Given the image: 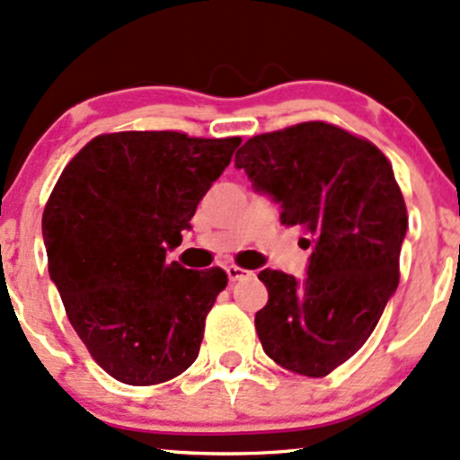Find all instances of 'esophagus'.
Instances as JSON below:
<instances>
[{
  "label": "esophagus",
  "mask_w": 460,
  "mask_h": 460,
  "mask_svg": "<svg viewBox=\"0 0 460 460\" xmlns=\"http://www.w3.org/2000/svg\"><path fill=\"white\" fill-rule=\"evenodd\" d=\"M225 270H226V277H229L231 283L242 281V279L248 277V270H242V268H237V266H226Z\"/></svg>",
  "instance_id": "obj_1"
}]
</instances>
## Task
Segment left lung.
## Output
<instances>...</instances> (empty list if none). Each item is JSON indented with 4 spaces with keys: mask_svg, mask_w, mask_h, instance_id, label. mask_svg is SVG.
Masks as SVG:
<instances>
[{
    "mask_svg": "<svg viewBox=\"0 0 460 460\" xmlns=\"http://www.w3.org/2000/svg\"><path fill=\"white\" fill-rule=\"evenodd\" d=\"M235 168L311 248L303 281L260 272L263 352L289 372L326 376L366 344L398 289L409 218L392 164L372 142L314 120L244 142Z\"/></svg>",
    "mask_w": 460,
    "mask_h": 460,
    "instance_id": "obj_1",
    "label": "left lung"
}]
</instances>
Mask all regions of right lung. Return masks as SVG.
<instances>
[{
    "label": "right lung",
    "mask_w": 460,
    "mask_h": 460,
    "mask_svg": "<svg viewBox=\"0 0 460 460\" xmlns=\"http://www.w3.org/2000/svg\"><path fill=\"white\" fill-rule=\"evenodd\" d=\"M240 138L179 131L97 136L68 162L43 214L49 277L68 322L110 376L157 385L199 357L220 268L166 261Z\"/></svg>",
    "instance_id": "add662e5"
}]
</instances>
